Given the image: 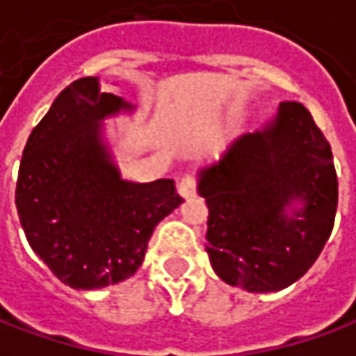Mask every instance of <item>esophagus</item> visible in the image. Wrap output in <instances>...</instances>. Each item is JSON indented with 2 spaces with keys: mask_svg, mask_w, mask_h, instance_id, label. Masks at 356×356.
<instances>
[{
  "mask_svg": "<svg viewBox=\"0 0 356 356\" xmlns=\"http://www.w3.org/2000/svg\"><path fill=\"white\" fill-rule=\"evenodd\" d=\"M179 194L183 198H186V200L196 196V177L194 175H185V177L181 179V183H179Z\"/></svg>",
  "mask_w": 356,
  "mask_h": 356,
  "instance_id": "esophagus-1",
  "label": "esophagus"
}]
</instances>
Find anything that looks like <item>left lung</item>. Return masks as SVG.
I'll return each mask as SVG.
<instances>
[{"mask_svg":"<svg viewBox=\"0 0 356 356\" xmlns=\"http://www.w3.org/2000/svg\"><path fill=\"white\" fill-rule=\"evenodd\" d=\"M198 193L217 276L248 291H278L305 275L334 229L332 148L301 102L284 101L273 122L200 171ZM293 201L302 208L288 214Z\"/></svg>","mask_w":356,"mask_h":356,"instance_id":"8db88e82","label":"left lung"}]
</instances>
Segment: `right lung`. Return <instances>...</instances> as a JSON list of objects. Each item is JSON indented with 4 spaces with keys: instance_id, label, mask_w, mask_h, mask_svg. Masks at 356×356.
Returning <instances> with one entry per match:
<instances>
[{
    "instance_id": "right-lung-1",
    "label": "right lung",
    "mask_w": 356,
    "mask_h": 356,
    "mask_svg": "<svg viewBox=\"0 0 356 356\" xmlns=\"http://www.w3.org/2000/svg\"><path fill=\"white\" fill-rule=\"evenodd\" d=\"M120 110L133 106L102 93L97 78L72 81L32 129L20 160L15 204L28 244L76 290L135 275L154 227L183 202L173 179L120 177L101 129Z\"/></svg>"
}]
</instances>
